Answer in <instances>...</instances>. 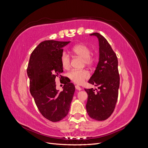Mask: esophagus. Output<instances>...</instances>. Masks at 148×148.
<instances>
[{
	"instance_id": "esophagus-1",
	"label": "esophagus",
	"mask_w": 148,
	"mask_h": 148,
	"mask_svg": "<svg viewBox=\"0 0 148 148\" xmlns=\"http://www.w3.org/2000/svg\"><path fill=\"white\" fill-rule=\"evenodd\" d=\"M75 88H76V89H77L78 91H81V90H82L81 87H79V86H78V85H76V86H75Z\"/></svg>"
}]
</instances>
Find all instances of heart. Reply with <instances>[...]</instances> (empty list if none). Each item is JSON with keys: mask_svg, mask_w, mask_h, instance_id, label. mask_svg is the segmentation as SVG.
Masks as SVG:
<instances>
[{"mask_svg": "<svg viewBox=\"0 0 148 148\" xmlns=\"http://www.w3.org/2000/svg\"><path fill=\"white\" fill-rule=\"evenodd\" d=\"M74 55L82 57L83 62L87 65L91 66L96 62V57L91 54V49L86 44H78L74 46L71 49ZM70 57L66 52L62 53L60 62L64 69H69L70 66ZM67 76L70 80L75 83L82 84L85 80L89 78V73L86 70H72L68 73Z\"/></svg>", "mask_w": 148, "mask_h": 148, "instance_id": "obj_1", "label": "heart"}]
</instances>
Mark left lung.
<instances>
[{
	"label": "left lung",
	"instance_id": "obj_1",
	"mask_svg": "<svg viewBox=\"0 0 148 148\" xmlns=\"http://www.w3.org/2000/svg\"><path fill=\"white\" fill-rule=\"evenodd\" d=\"M90 35L96 36L99 40V59L88 83L98 86L99 91L95 92L93 88L84 89L88 94L86 107L91 119L102 121L108 119L113 113L117 101L120 85L118 60L104 36L97 33Z\"/></svg>",
	"mask_w": 148,
	"mask_h": 148
}]
</instances>
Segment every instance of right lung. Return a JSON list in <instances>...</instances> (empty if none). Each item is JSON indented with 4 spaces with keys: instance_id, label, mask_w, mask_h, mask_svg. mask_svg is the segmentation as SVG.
<instances>
[{
    "instance_id": "right-lung-1",
    "label": "right lung",
    "mask_w": 148,
    "mask_h": 148,
    "mask_svg": "<svg viewBox=\"0 0 148 148\" xmlns=\"http://www.w3.org/2000/svg\"><path fill=\"white\" fill-rule=\"evenodd\" d=\"M70 41H44L31 53L27 69L31 95L41 114L53 122L68 114L75 88L72 83H64L63 91L56 89V78L60 80L63 67L60 57L63 47Z\"/></svg>"
}]
</instances>
